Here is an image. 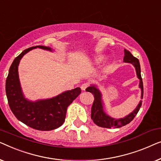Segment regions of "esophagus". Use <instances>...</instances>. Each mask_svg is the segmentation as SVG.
<instances>
[{
	"mask_svg": "<svg viewBox=\"0 0 161 161\" xmlns=\"http://www.w3.org/2000/svg\"><path fill=\"white\" fill-rule=\"evenodd\" d=\"M88 86H89V84H88V83H84L81 85L80 87H81V90H85V89L88 87Z\"/></svg>",
	"mask_w": 161,
	"mask_h": 161,
	"instance_id": "34e87169",
	"label": "esophagus"
}]
</instances>
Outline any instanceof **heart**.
Segmentation results:
<instances>
[{"instance_id":"b5f03b06","label":"heart","mask_w":161,"mask_h":161,"mask_svg":"<svg viewBox=\"0 0 161 161\" xmlns=\"http://www.w3.org/2000/svg\"><path fill=\"white\" fill-rule=\"evenodd\" d=\"M102 60H103L102 57H96V58H95L94 62L96 63H101V61H102Z\"/></svg>"}]
</instances>
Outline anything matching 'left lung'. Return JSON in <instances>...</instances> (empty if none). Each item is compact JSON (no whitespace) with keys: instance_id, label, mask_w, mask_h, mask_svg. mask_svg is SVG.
<instances>
[{"instance_id":"obj_1","label":"left lung","mask_w":161,"mask_h":161,"mask_svg":"<svg viewBox=\"0 0 161 161\" xmlns=\"http://www.w3.org/2000/svg\"><path fill=\"white\" fill-rule=\"evenodd\" d=\"M125 56L123 58L124 63H128L133 64L135 67L138 79L139 80V87L142 90L141 98H143V82L141 76V68H140L139 61L136 58L133 57L132 54L127 49H124ZM87 92H91L94 96V101L92 103L91 108V119L93 120L94 123L98 126L102 127V128H120L130 123L133 118L137 114L142 106V100L139 101L136 108L132 112L123 117V118L115 119L110 117L103 110V101L102 100V94L99 89L97 88L96 85H90L86 89Z\"/></svg>"}]
</instances>
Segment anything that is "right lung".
<instances>
[{
  "label": "right lung",
  "mask_w": 161,
  "mask_h": 161,
  "mask_svg": "<svg viewBox=\"0 0 161 161\" xmlns=\"http://www.w3.org/2000/svg\"><path fill=\"white\" fill-rule=\"evenodd\" d=\"M40 48L53 52L49 47L36 46L25 49L14 60L6 81V92L9 107L17 119L38 130H52L64 123L67 108L81 93L76 87L67 90L51 98L32 101L25 97L18 74V66L22 58L33 49Z\"/></svg>",
  "instance_id": "obj_1"
}]
</instances>
